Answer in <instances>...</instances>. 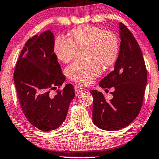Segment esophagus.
Instances as JSON below:
<instances>
[{
	"label": "esophagus",
	"mask_w": 159,
	"mask_h": 159,
	"mask_svg": "<svg viewBox=\"0 0 159 159\" xmlns=\"http://www.w3.org/2000/svg\"><path fill=\"white\" fill-rule=\"evenodd\" d=\"M75 92H76V94L77 95H79L80 93H82L83 91L84 90V88L83 87H82L81 85H75Z\"/></svg>",
	"instance_id": "esophagus-1"
}]
</instances>
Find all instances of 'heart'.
Returning a JSON list of instances; mask_svg holds the SVG:
<instances>
[{
  "label": "heart",
  "instance_id": "heart-1",
  "mask_svg": "<svg viewBox=\"0 0 159 159\" xmlns=\"http://www.w3.org/2000/svg\"><path fill=\"white\" fill-rule=\"evenodd\" d=\"M69 40L58 36L54 42V53L58 60L69 63L75 58L77 49L87 48L86 62H74L66 69L69 79L89 84L101 74L100 64L109 66L118 56L119 44L116 34L91 25L78 27L69 33Z\"/></svg>",
  "mask_w": 159,
  "mask_h": 159
}]
</instances>
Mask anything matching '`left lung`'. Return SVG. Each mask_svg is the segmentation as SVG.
Instances as JSON below:
<instances>
[{
    "label": "left lung",
    "mask_w": 159,
    "mask_h": 159,
    "mask_svg": "<svg viewBox=\"0 0 159 159\" xmlns=\"http://www.w3.org/2000/svg\"><path fill=\"white\" fill-rule=\"evenodd\" d=\"M120 47L114 70L101 80V88H114L113 98L106 101L103 93L93 90V121L100 129L114 131L129 125L142 107L147 70L142 51L127 27L119 23Z\"/></svg>",
    "instance_id": "8db88e82"
}]
</instances>
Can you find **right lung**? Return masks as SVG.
Segmentation results:
<instances>
[{
	"instance_id": "obj_1",
	"label": "right lung",
	"mask_w": 159,
	"mask_h": 159,
	"mask_svg": "<svg viewBox=\"0 0 159 159\" xmlns=\"http://www.w3.org/2000/svg\"><path fill=\"white\" fill-rule=\"evenodd\" d=\"M54 38L51 30H46L28 40L14 73L24 114L32 125L42 131H51L62 125L75 95L71 84L58 90L54 96L50 95V90L59 88L65 81L54 53Z\"/></svg>"
}]
</instances>
